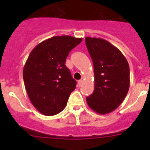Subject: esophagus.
<instances>
[{
    "instance_id": "1",
    "label": "esophagus",
    "mask_w": 150,
    "mask_h": 150,
    "mask_svg": "<svg viewBox=\"0 0 150 150\" xmlns=\"http://www.w3.org/2000/svg\"><path fill=\"white\" fill-rule=\"evenodd\" d=\"M78 85H79V86H81V85H82V83H83L82 80H80V81H78Z\"/></svg>"
}]
</instances>
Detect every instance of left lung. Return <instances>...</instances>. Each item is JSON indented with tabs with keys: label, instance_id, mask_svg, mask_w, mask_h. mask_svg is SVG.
Masks as SVG:
<instances>
[{
	"label": "left lung",
	"instance_id": "left-lung-1",
	"mask_svg": "<svg viewBox=\"0 0 150 150\" xmlns=\"http://www.w3.org/2000/svg\"><path fill=\"white\" fill-rule=\"evenodd\" d=\"M86 45L94 69V90L86 97L88 105L105 115L119 107L128 93L130 69L121 51L102 38H86Z\"/></svg>",
	"mask_w": 150,
	"mask_h": 150
}]
</instances>
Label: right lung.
Segmentation results:
<instances>
[{"mask_svg": "<svg viewBox=\"0 0 150 150\" xmlns=\"http://www.w3.org/2000/svg\"><path fill=\"white\" fill-rule=\"evenodd\" d=\"M82 40L54 36L30 52L23 69L24 83L30 102L41 114L52 116L65 108L77 83L65 65L66 59Z\"/></svg>", "mask_w": 150, "mask_h": 150, "instance_id": "1", "label": "right lung"}]
</instances>
